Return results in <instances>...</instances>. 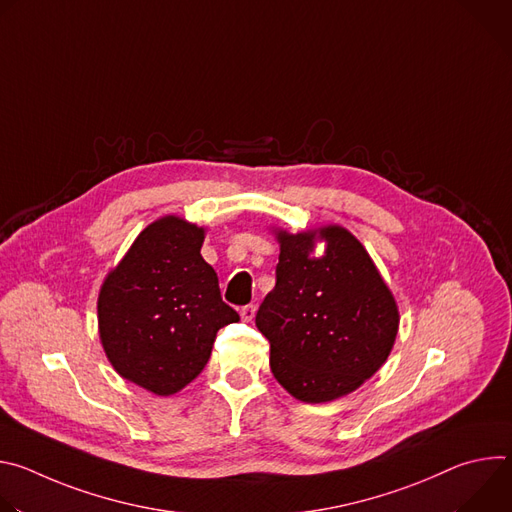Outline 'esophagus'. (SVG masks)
I'll list each match as a JSON object with an SVG mask.
<instances>
[{"mask_svg": "<svg viewBox=\"0 0 512 512\" xmlns=\"http://www.w3.org/2000/svg\"><path fill=\"white\" fill-rule=\"evenodd\" d=\"M255 306L253 304H249V306H243L241 308V318H243V322H251L253 318H255Z\"/></svg>", "mask_w": 512, "mask_h": 512, "instance_id": "obj_1", "label": "esophagus"}]
</instances>
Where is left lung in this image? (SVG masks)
I'll use <instances>...</instances> for the list:
<instances>
[{"mask_svg":"<svg viewBox=\"0 0 512 512\" xmlns=\"http://www.w3.org/2000/svg\"><path fill=\"white\" fill-rule=\"evenodd\" d=\"M326 251L312 257L314 233H279L275 287L255 324L271 344V373L306 403L352 393L387 360L399 312L364 247L342 227L322 229Z\"/></svg>","mask_w":512,"mask_h":512,"instance_id":"left-lung-1","label":"left lung"}]
</instances>
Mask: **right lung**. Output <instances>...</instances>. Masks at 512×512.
Returning <instances> with one entry per match:
<instances>
[{
    "label": "right lung",
    "mask_w": 512,
    "mask_h": 512,
    "mask_svg": "<svg viewBox=\"0 0 512 512\" xmlns=\"http://www.w3.org/2000/svg\"><path fill=\"white\" fill-rule=\"evenodd\" d=\"M204 229L178 216L145 227L99 294V334L115 371L156 395L200 375L216 332L239 322L202 259Z\"/></svg>",
    "instance_id": "1"
}]
</instances>
